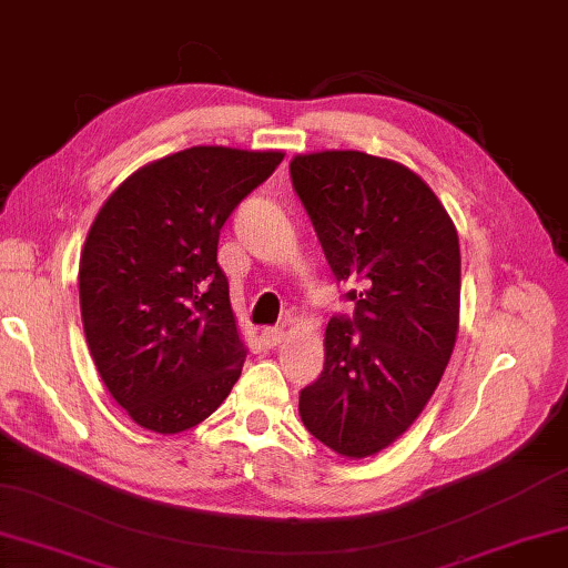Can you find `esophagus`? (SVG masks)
Returning <instances> with one entry per match:
<instances>
[{
    "label": "esophagus",
    "mask_w": 568,
    "mask_h": 568,
    "mask_svg": "<svg viewBox=\"0 0 568 568\" xmlns=\"http://www.w3.org/2000/svg\"><path fill=\"white\" fill-rule=\"evenodd\" d=\"M282 338H284V328H280V326H274V328H264V331H262V344H264L266 348L280 346V344H282Z\"/></svg>",
    "instance_id": "esophagus-1"
}]
</instances>
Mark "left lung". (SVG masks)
Returning <instances> with one entry per match:
<instances>
[{
  "mask_svg": "<svg viewBox=\"0 0 568 568\" xmlns=\"http://www.w3.org/2000/svg\"><path fill=\"white\" fill-rule=\"evenodd\" d=\"M292 185L353 316L326 326L321 376L298 395L318 443L361 459L408 430L453 356L459 240L447 210L395 160L358 151L296 155Z\"/></svg>",
  "mask_w": 568,
  "mask_h": 568,
  "instance_id": "obj_1",
  "label": "left lung"
}]
</instances>
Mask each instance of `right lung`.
Returning <instances> with one entry per match:
<instances>
[{
	"mask_svg": "<svg viewBox=\"0 0 568 568\" xmlns=\"http://www.w3.org/2000/svg\"><path fill=\"white\" fill-rule=\"evenodd\" d=\"M284 160L280 151L195 145L118 185L79 264L85 341L105 388L160 435L215 413L244 348L217 264L222 224Z\"/></svg>",
	"mask_w": 568,
	"mask_h": 568,
	"instance_id": "right-lung-1",
	"label": "right lung"
}]
</instances>
